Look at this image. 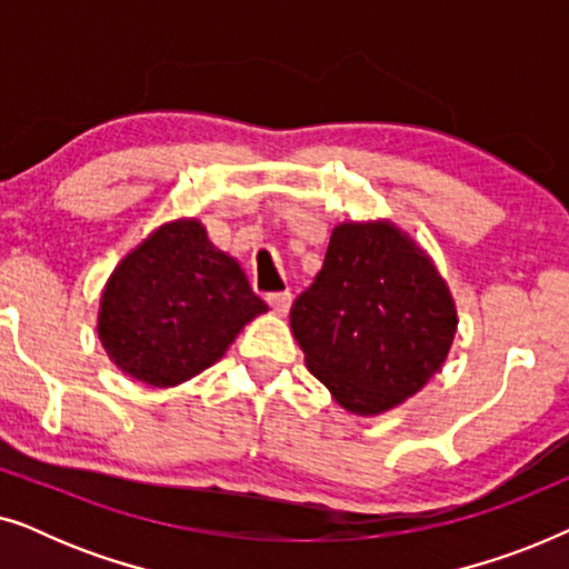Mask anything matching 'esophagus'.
Instances as JSON below:
<instances>
[{
  "mask_svg": "<svg viewBox=\"0 0 569 569\" xmlns=\"http://www.w3.org/2000/svg\"><path fill=\"white\" fill-rule=\"evenodd\" d=\"M290 302H292L290 292H271L269 295V306L277 316H287V310H290Z\"/></svg>",
  "mask_w": 569,
  "mask_h": 569,
  "instance_id": "obj_1",
  "label": "esophagus"
}]
</instances>
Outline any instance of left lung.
<instances>
[{
  "label": "left lung",
  "instance_id": "obj_1",
  "mask_svg": "<svg viewBox=\"0 0 569 569\" xmlns=\"http://www.w3.org/2000/svg\"><path fill=\"white\" fill-rule=\"evenodd\" d=\"M456 302L422 248L388 220L341 222L290 329L339 407L376 417L422 391L456 337Z\"/></svg>",
  "mask_w": 569,
  "mask_h": 569
}]
</instances>
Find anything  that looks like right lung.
<instances>
[{
	"label": "right lung",
	"mask_w": 569,
	"mask_h": 569,
	"mask_svg": "<svg viewBox=\"0 0 569 569\" xmlns=\"http://www.w3.org/2000/svg\"><path fill=\"white\" fill-rule=\"evenodd\" d=\"M267 310L243 267L183 217L152 230L108 277L98 337L116 368L170 388L220 360Z\"/></svg>",
	"instance_id": "add662e5"
}]
</instances>
